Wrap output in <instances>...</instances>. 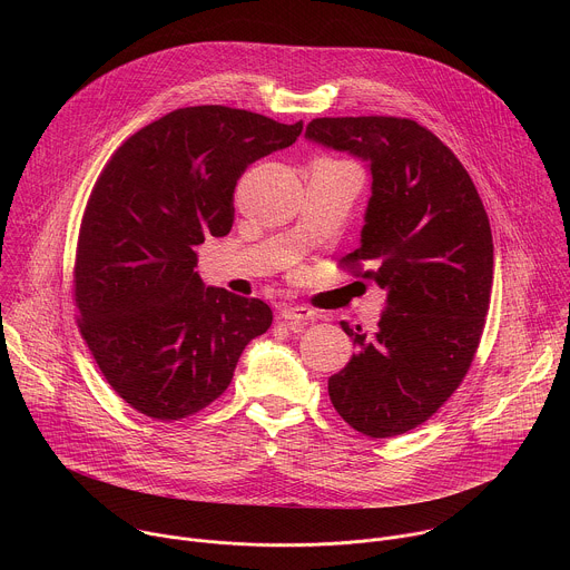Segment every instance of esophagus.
Returning a JSON list of instances; mask_svg holds the SVG:
<instances>
[{
  "label": "esophagus",
  "mask_w": 570,
  "mask_h": 570,
  "mask_svg": "<svg viewBox=\"0 0 570 570\" xmlns=\"http://www.w3.org/2000/svg\"><path fill=\"white\" fill-rule=\"evenodd\" d=\"M315 311L308 308V306H299V304H284L279 308V317L291 324V327H297V324H304L308 320H315Z\"/></svg>",
  "instance_id": "1"
}]
</instances>
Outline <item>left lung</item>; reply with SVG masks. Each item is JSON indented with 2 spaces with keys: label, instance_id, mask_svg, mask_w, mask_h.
<instances>
[{
  "label": "left lung",
  "instance_id": "8db88e82",
  "mask_svg": "<svg viewBox=\"0 0 570 570\" xmlns=\"http://www.w3.org/2000/svg\"><path fill=\"white\" fill-rule=\"evenodd\" d=\"M306 137L372 174L361 248L341 268L385 288V311L374 336L341 322L358 350L330 396L358 433L394 438L433 417L475 356L494 282L490 218L453 150L413 119L322 117Z\"/></svg>",
  "mask_w": 570,
  "mask_h": 570
}]
</instances>
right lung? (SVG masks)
Listing matches in <instances>:
<instances>
[{"mask_svg": "<svg viewBox=\"0 0 570 570\" xmlns=\"http://www.w3.org/2000/svg\"><path fill=\"white\" fill-rule=\"evenodd\" d=\"M286 126L225 106L180 108L130 135L80 220L78 330L112 390L146 417L185 420L218 399L273 311L205 288L196 246L225 236L234 187L253 161L291 146Z\"/></svg>", "mask_w": 570, "mask_h": 570, "instance_id": "obj_1", "label": "right lung"}]
</instances>
